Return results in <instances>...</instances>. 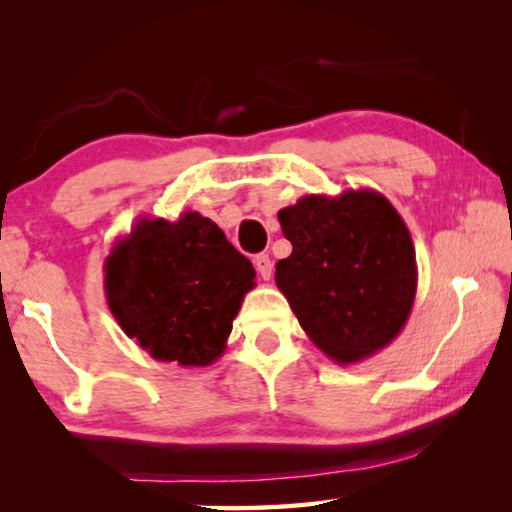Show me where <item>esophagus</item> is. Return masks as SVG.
<instances>
[{
    "mask_svg": "<svg viewBox=\"0 0 512 512\" xmlns=\"http://www.w3.org/2000/svg\"><path fill=\"white\" fill-rule=\"evenodd\" d=\"M255 268H257V273L262 275V280H271V275H273V262H271V257H268L266 253L255 257Z\"/></svg>",
    "mask_w": 512,
    "mask_h": 512,
    "instance_id": "esophagus-1",
    "label": "esophagus"
}]
</instances>
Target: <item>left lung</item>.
Here are the masks:
<instances>
[{"label":"left lung","instance_id":"1","mask_svg":"<svg viewBox=\"0 0 512 512\" xmlns=\"http://www.w3.org/2000/svg\"><path fill=\"white\" fill-rule=\"evenodd\" d=\"M293 253L275 284L300 327L339 366L384 350L409 320L418 264L411 232L386 196L307 194L277 212Z\"/></svg>","mask_w":512,"mask_h":512}]
</instances>
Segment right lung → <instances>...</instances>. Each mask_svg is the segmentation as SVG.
<instances>
[{
  "mask_svg": "<svg viewBox=\"0 0 512 512\" xmlns=\"http://www.w3.org/2000/svg\"><path fill=\"white\" fill-rule=\"evenodd\" d=\"M112 316L158 361L210 366L221 357L255 268L214 221L142 216L103 264Z\"/></svg>",
  "mask_w": 512,
  "mask_h": 512,
  "instance_id": "add662e5",
  "label": "right lung"
}]
</instances>
